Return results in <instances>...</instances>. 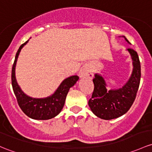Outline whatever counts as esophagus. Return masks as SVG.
Segmentation results:
<instances>
[{
    "label": "esophagus",
    "mask_w": 152,
    "mask_h": 152,
    "mask_svg": "<svg viewBox=\"0 0 152 152\" xmlns=\"http://www.w3.org/2000/svg\"><path fill=\"white\" fill-rule=\"evenodd\" d=\"M79 76L80 77L83 78H89V79H92V73H91L90 69L87 67H84L81 70L80 72H79Z\"/></svg>",
    "instance_id": "1"
}]
</instances>
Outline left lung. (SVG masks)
Returning <instances> with one entry per match:
<instances>
[{
  "label": "left lung",
  "mask_w": 152,
  "mask_h": 152,
  "mask_svg": "<svg viewBox=\"0 0 152 152\" xmlns=\"http://www.w3.org/2000/svg\"><path fill=\"white\" fill-rule=\"evenodd\" d=\"M128 43V40L125 38ZM133 64V71L130 80L119 89L107 92L105 82L102 76L95 74L92 81L94 90L88 104L97 117L109 120L124 115L132 106L139 87L140 81V63L138 53L134 49H127Z\"/></svg>",
  "instance_id": "1"
}]
</instances>
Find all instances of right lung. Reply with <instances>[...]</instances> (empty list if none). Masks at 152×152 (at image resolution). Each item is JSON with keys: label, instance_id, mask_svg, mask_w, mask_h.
<instances>
[{"label": "right lung", "instance_id": "right-lung-1", "mask_svg": "<svg viewBox=\"0 0 152 152\" xmlns=\"http://www.w3.org/2000/svg\"><path fill=\"white\" fill-rule=\"evenodd\" d=\"M28 41L22 44L15 56L12 70V84L17 103L22 111L29 117L38 120H46L54 118L60 114L65 104V98L70 88L79 80L78 76H72L65 79L54 95L43 99H36L27 96L17 84L15 78V65L20 50Z\"/></svg>", "mask_w": 152, "mask_h": 152}]
</instances>
